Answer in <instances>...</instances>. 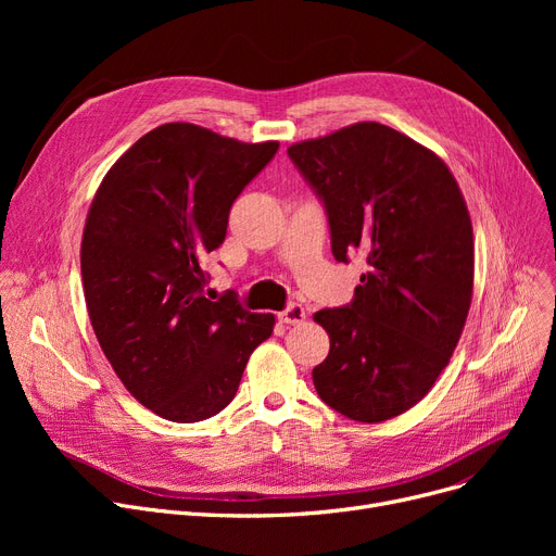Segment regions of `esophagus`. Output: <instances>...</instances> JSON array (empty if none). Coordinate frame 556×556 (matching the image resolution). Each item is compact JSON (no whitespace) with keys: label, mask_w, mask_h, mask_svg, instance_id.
I'll return each mask as SVG.
<instances>
[{"label":"esophagus","mask_w":556,"mask_h":556,"mask_svg":"<svg viewBox=\"0 0 556 556\" xmlns=\"http://www.w3.org/2000/svg\"><path fill=\"white\" fill-rule=\"evenodd\" d=\"M279 319L283 325H302L306 319V311L302 304H290L279 313Z\"/></svg>","instance_id":"1"}]
</instances>
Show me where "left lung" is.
I'll list each match as a JSON object with an SVG mask.
<instances>
[{"mask_svg":"<svg viewBox=\"0 0 556 556\" xmlns=\"http://www.w3.org/2000/svg\"><path fill=\"white\" fill-rule=\"evenodd\" d=\"M288 157L325 202L331 252L365 266L352 304L313 315L331 340L313 386L336 413L381 424L417 405L459 342L473 295V227L440 155L361 122Z\"/></svg>","mask_w":556,"mask_h":556,"instance_id":"8db88e82","label":"left lung"}]
</instances>
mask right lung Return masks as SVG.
Masks as SVG:
<instances>
[{
  "mask_svg": "<svg viewBox=\"0 0 556 556\" xmlns=\"http://www.w3.org/2000/svg\"><path fill=\"white\" fill-rule=\"evenodd\" d=\"M277 149L164 124L112 164L87 212L80 275L92 329L126 390L162 419L218 415L273 336L275 315L245 311L233 290L204 298L202 261Z\"/></svg>",
  "mask_w": 556,
  "mask_h": 556,
  "instance_id": "add662e5",
  "label": "right lung"
}]
</instances>
